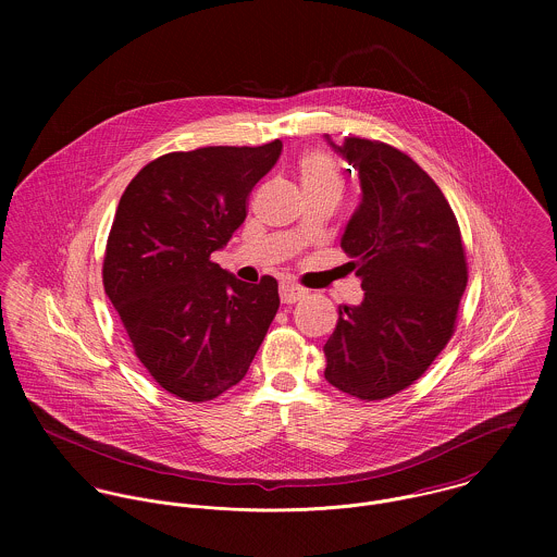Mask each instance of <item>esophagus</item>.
<instances>
[{
	"instance_id": "esophagus-1",
	"label": "esophagus",
	"mask_w": 557,
	"mask_h": 557,
	"mask_svg": "<svg viewBox=\"0 0 557 557\" xmlns=\"http://www.w3.org/2000/svg\"><path fill=\"white\" fill-rule=\"evenodd\" d=\"M278 294H281V302H283V305H294V302H298V300L305 296V292H302L300 287L289 285V283H283L281 289H278Z\"/></svg>"
}]
</instances>
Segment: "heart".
I'll use <instances>...</instances> for the list:
<instances>
[{
  "label": "heart",
  "instance_id": "obj_1",
  "mask_svg": "<svg viewBox=\"0 0 557 557\" xmlns=\"http://www.w3.org/2000/svg\"><path fill=\"white\" fill-rule=\"evenodd\" d=\"M298 177L305 193H343V175L336 162L323 152H307L298 160Z\"/></svg>",
  "mask_w": 557,
  "mask_h": 557
}]
</instances>
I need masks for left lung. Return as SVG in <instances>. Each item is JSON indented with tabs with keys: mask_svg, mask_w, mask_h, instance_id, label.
Returning <instances> with one entry per match:
<instances>
[{
	"mask_svg": "<svg viewBox=\"0 0 557 557\" xmlns=\"http://www.w3.org/2000/svg\"><path fill=\"white\" fill-rule=\"evenodd\" d=\"M325 141L360 177L341 248L364 298L338 307L323 375L341 393L380 400L411 386L450 341L468 285L466 250L444 193L407 154L358 137Z\"/></svg>",
	"mask_w": 557,
	"mask_h": 557,
	"instance_id": "obj_1",
	"label": "left lung"
}]
</instances>
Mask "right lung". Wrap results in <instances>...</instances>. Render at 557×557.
<instances>
[{"instance_id":"right-lung-1","label":"right lung","mask_w":557,"mask_h":557,"mask_svg":"<svg viewBox=\"0 0 557 557\" xmlns=\"http://www.w3.org/2000/svg\"><path fill=\"white\" fill-rule=\"evenodd\" d=\"M283 144L199 148L146 164L107 239L102 283L137 358L175 397L201 403L246 375L278 311L276 278H236L210 259L246 219Z\"/></svg>"}]
</instances>
